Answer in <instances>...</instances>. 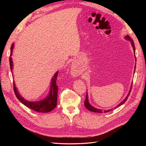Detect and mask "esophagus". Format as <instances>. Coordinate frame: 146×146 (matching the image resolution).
Instances as JSON below:
<instances>
[{
    "label": "esophagus",
    "mask_w": 146,
    "mask_h": 146,
    "mask_svg": "<svg viewBox=\"0 0 146 146\" xmlns=\"http://www.w3.org/2000/svg\"><path fill=\"white\" fill-rule=\"evenodd\" d=\"M71 72H72V74H73V75H74V76H76V75H77L78 74V72H77V70L76 69H74V68H71Z\"/></svg>",
    "instance_id": "34e87169"
}]
</instances>
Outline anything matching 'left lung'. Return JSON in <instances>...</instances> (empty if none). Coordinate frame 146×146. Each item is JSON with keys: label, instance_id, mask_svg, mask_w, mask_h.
Listing matches in <instances>:
<instances>
[{"label": "left lung", "instance_id": "left-lung-1", "mask_svg": "<svg viewBox=\"0 0 146 146\" xmlns=\"http://www.w3.org/2000/svg\"><path fill=\"white\" fill-rule=\"evenodd\" d=\"M125 39H126L128 41H130L131 42V46L132 47H133V51H134V54H135V58H136V56H135V44H134V42L133 41V39H132L129 35H126V36H125ZM135 68H136V65H135ZM135 71H134V73H135ZM131 88H132V84L130 86V91L129 92V93H128L127 96H126V98L123 99L121 102L120 104H119L117 105L116 108L120 107L121 105H122V104H124L125 102V101L127 100V99H128V98H129V96L130 95V93L131 92ZM85 107L88 110H90V111H92V112H95V113H107L110 111H111V110H105V111H103L101 109H98V108H96L95 107H94L93 106H92L90 103H89V100H88V93L86 92V99H85Z\"/></svg>", "mask_w": 146, "mask_h": 146}]
</instances>
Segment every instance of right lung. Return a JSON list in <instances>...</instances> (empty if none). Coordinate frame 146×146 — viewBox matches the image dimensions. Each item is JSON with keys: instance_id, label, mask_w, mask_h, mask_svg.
Instances as JSON below:
<instances>
[{"instance_id": "add662e5", "label": "right lung", "mask_w": 146, "mask_h": 146, "mask_svg": "<svg viewBox=\"0 0 146 146\" xmlns=\"http://www.w3.org/2000/svg\"><path fill=\"white\" fill-rule=\"evenodd\" d=\"M14 42L12 44L10 50V69L12 71L13 70V61L11 56L13 54V50L14 48ZM13 73V72H12ZM58 74V70L56 71V73L54 75V76L51 79L50 82V91L48 92L47 96L44 99H43L39 101L32 102L29 101L23 98L19 94V92L17 90V88L15 84L13 83V88H14V91L16 96L21 102L24 104L26 107L32 109L35 111L39 113H48L51 111L52 110H54L56 106L57 102V93H58V86L56 85V78Z\"/></svg>"}]
</instances>
